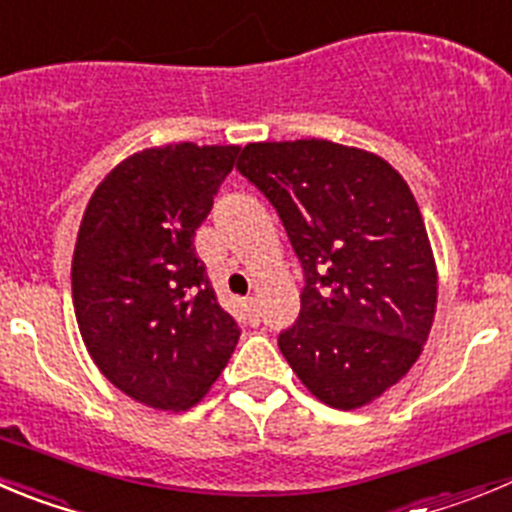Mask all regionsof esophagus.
<instances>
[{
	"label": "esophagus",
	"instance_id": "1",
	"mask_svg": "<svg viewBox=\"0 0 512 512\" xmlns=\"http://www.w3.org/2000/svg\"><path fill=\"white\" fill-rule=\"evenodd\" d=\"M245 311H247V316H250L252 321H260V308H257V298L255 296H250V298H245Z\"/></svg>",
	"mask_w": 512,
	"mask_h": 512
}]
</instances>
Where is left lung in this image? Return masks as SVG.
Segmentation results:
<instances>
[{
  "instance_id": "obj_1",
  "label": "left lung",
  "mask_w": 512,
  "mask_h": 512,
  "mask_svg": "<svg viewBox=\"0 0 512 512\" xmlns=\"http://www.w3.org/2000/svg\"><path fill=\"white\" fill-rule=\"evenodd\" d=\"M237 170L278 211L303 267L278 347L321 403L352 411L411 370L434 324L436 262L398 170L329 140L250 142Z\"/></svg>"
}]
</instances>
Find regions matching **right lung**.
<instances>
[{
	"label": "right lung",
	"instance_id": "add662e5",
	"mask_svg": "<svg viewBox=\"0 0 512 512\" xmlns=\"http://www.w3.org/2000/svg\"><path fill=\"white\" fill-rule=\"evenodd\" d=\"M237 145L150 147L96 186L73 250V308L101 375L158 411L209 393L239 339L193 237Z\"/></svg>",
	"mask_w": 512,
	"mask_h": 512
}]
</instances>
